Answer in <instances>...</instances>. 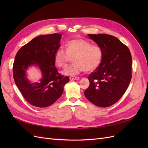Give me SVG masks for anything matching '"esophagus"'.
Wrapping results in <instances>:
<instances>
[{
    "label": "esophagus",
    "mask_w": 148,
    "mask_h": 148,
    "mask_svg": "<svg viewBox=\"0 0 148 148\" xmlns=\"http://www.w3.org/2000/svg\"><path fill=\"white\" fill-rule=\"evenodd\" d=\"M70 79H71V80H78V79H79V77H75V76H71V77H70Z\"/></svg>",
    "instance_id": "1"
}]
</instances>
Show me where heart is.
I'll return each mask as SVG.
<instances>
[{"mask_svg": "<svg viewBox=\"0 0 148 148\" xmlns=\"http://www.w3.org/2000/svg\"><path fill=\"white\" fill-rule=\"evenodd\" d=\"M73 59V64L64 70L66 75H75L82 71H92L101 65L103 52L98 45H92L86 40L75 39L65 44V50L58 49L54 53V61L59 68L65 69Z\"/></svg>", "mask_w": 148, "mask_h": 148, "instance_id": "obj_1", "label": "heart"}]
</instances>
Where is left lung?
<instances>
[{
	"instance_id": "1",
	"label": "left lung",
	"mask_w": 148,
	"mask_h": 148,
	"mask_svg": "<svg viewBox=\"0 0 148 148\" xmlns=\"http://www.w3.org/2000/svg\"><path fill=\"white\" fill-rule=\"evenodd\" d=\"M88 36L101 47L103 59L99 66L88 77L90 84L84 95L93 104L107 107L122 97L131 82V53L126 45L112 35Z\"/></svg>"
}]
</instances>
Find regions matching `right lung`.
<instances>
[{"label":"right lung","instance_id":"right-lung-1","mask_svg":"<svg viewBox=\"0 0 148 148\" xmlns=\"http://www.w3.org/2000/svg\"><path fill=\"white\" fill-rule=\"evenodd\" d=\"M62 35L53 33L36 37L20 49L13 62L15 83L26 101L32 106L46 107L53 104L62 96L69 78L64 77L55 66L54 53L60 46ZM36 64L43 75L40 83L31 84L25 71Z\"/></svg>","mask_w":148,"mask_h":148}]
</instances>
